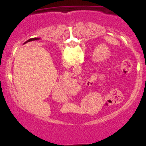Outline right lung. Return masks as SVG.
<instances>
[{
  "label": "right lung",
  "instance_id": "right-lung-1",
  "mask_svg": "<svg viewBox=\"0 0 146 146\" xmlns=\"http://www.w3.org/2000/svg\"><path fill=\"white\" fill-rule=\"evenodd\" d=\"M38 38H30V39H29V40H27V42H25V43H27V42H30V41H32V40H38ZM25 43H24V44H25Z\"/></svg>",
  "mask_w": 146,
  "mask_h": 146
}]
</instances>
